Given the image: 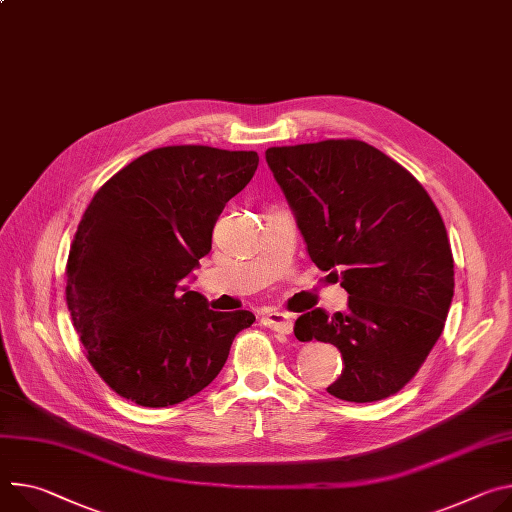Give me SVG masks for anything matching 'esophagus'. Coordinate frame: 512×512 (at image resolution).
I'll use <instances>...</instances> for the list:
<instances>
[{
  "instance_id": "esophagus-1",
  "label": "esophagus",
  "mask_w": 512,
  "mask_h": 512,
  "mask_svg": "<svg viewBox=\"0 0 512 512\" xmlns=\"http://www.w3.org/2000/svg\"><path fill=\"white\" fill-rule=\"evenodd\" d=\"M261 322L265 324L267 329L282 333V335H290L294 329V320L292 314L288 312H280V310H267L261 314Z\"/></svg>"
}]
</instances>
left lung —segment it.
<instances>
[{"instance_id": "left-lung-1", "label": "left lung", "mask_w": 512, "mask_h": 512, "mask_svg": "<svg viewBox=\"0 0 512 512\" xmlns=\"http://www.w3.org/2000/svg\"><path fill=\"white\" fill-rule=\"evenodd\" d=\"M265 161L310 259L349 294L343 312H304L296 339L341 351L329 394L347 402L396 394L435 347L453 300V255L437 206L402 165L361 141L271 147Z\"/></svg>"}]
</instances>
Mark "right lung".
<instances>
[{
    "mask_svg": "<svg viewBox=\"0 0 512 512\" xmlns=\"http://www.w3.org/2000/svg\"><path fill=\"white\" fill-rule=\"evenodd\" d=\"M255 151L163 147L108 179L81 216L67 261V306L89 363L122 398L179 404L202 392L251 327L190 290L226 202L255 175Z\"/></svg>",
    "mask_w": 512,
    "mask_h": 512,
    "instance_id": "1",
    "label": "right lung"
}]
</instances>
